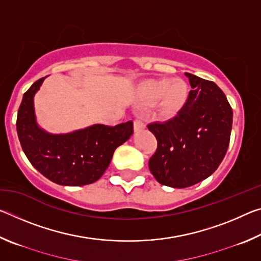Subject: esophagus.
<instances>
[{
	"mask_svg": "<svg viewBox=\"0 0 261 261\" xmlns=\"http://www.w3.org/2000/svg\"><path fill=\"white\" fill-rule=\"evenodd\" d=\"M134 127H135V131H140V130L145 129L144 122L138 120V118H136V120L134 121Z\"/></svg>",
	"mask_w": 261,
	"mask_h": 261,
	"instance_id": "1",
	"label": "esophagus"
}]
</instances>
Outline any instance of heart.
Returning a JSON list of instances; mask_svg holds the SVG:
<instances>
[{"instance_id": "1", "label": "heart", "mask_w": 261, "mask_h": 261, "mask_svg": "<svg viewBox=\"0 0 261 261\" xmlns=\"http://www.w3.org/2000/svg\"><path fill=\"white\" fill-rule=\"evenodd\" d=\"M188 96V84L180 78L152 79L145 82L139 91V100L143 105L151 106L159 100V110L165 118L176 116L187 105Z\"/></svg>"}]
</instances>
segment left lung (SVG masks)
Segmentation results:
<instances>
[{"label":"left lung","instance_id":"8db88e82","mask_svg":"<svg viewBox=\"0 0 261 261\" xmlns=\"http://www.w3.org/2000/svg\"><path fill=\"white\" fill-rule=\"evenodd\" d=\"M192 90L187 105L174 118L147 127L158 140L148 161L159 183L183 189L218 169L230 141L232 109L215 83L185 73Z\"/></svg>","mask_w":261,"mask_h":261}]
</instances>
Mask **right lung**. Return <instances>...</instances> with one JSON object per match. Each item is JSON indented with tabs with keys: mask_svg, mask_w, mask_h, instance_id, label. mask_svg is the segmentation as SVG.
I'll return each mask as SVG.
<instances>
[{
	"mask_svg": "<svg viewBox=\"0 0 261 261\" xmlns=\"http://www.w3.org/2000/svg\"><path fill=\"white\" fill-rule=\"evenodd\" d=\"M24 93L17 115V134L26 158L51 182L69 187L94 183L107 169L113 154L134 134L131 121L115 126L95 124L68 135H49L35 123L33 96L43 79Z\"/></svg>",
	"mask_w": 261,
	"mask_h": 261,
	"instance_id": "right-lung-1",
	"label": "right lung"
}]
</instances>
